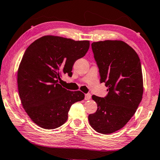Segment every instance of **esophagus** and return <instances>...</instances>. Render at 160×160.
<instances>
[{
    "label": "esophagus",
    "instance_id": "1",
    "mask_svg": "<svg viewBox=\"0 0 160 160\" xmlns=\"http://www.w3.org/2000/svg\"><path fill=\"white\" fill-rule=\"evenodd\" d=\"M85 100H89L91 99V94L90 93H88L85 94Z\"/></svg>",
    "mask_w": 160,
    "mask_h": 160
}]
</instances>
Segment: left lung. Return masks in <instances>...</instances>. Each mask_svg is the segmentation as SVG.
I'll use <instances>...</instances> for the list:
<instances>
[{"instance_id":"1","label":"left lung","mask_w":160,"mask_h":160,"mask_svg":"<svg viewBox=\"0 0 160 160\" xmlns=\"http://www.w3.org/2000/svg\"><path fill=\"white\" fill-rule=\"evenodd\" d=\"M92 49L100 75L108 88L106 97L92 95L97 110L88 116L90 126L102 134L114 132L131 118L142 100L143 81L140 58L122 41L93 42Z\"/></svg>"}]
</instances>
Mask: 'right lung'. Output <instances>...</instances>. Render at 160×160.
I'll return each instance as SVG.
<instances>
[{"instance_id":"right-lung-1","label":"right lung","mask_w":160,"mask_h":160,"mask_svg":"<svg viewBox=\"0 0 160 160\" xmlns=\"http://www.w3.org/2000/svg\"><path fill=\"white\" fill-rule=\"evenodd\" d=\"M89 48V41L44 36L26 49L18 71L19 95L29 118L41 128L63 125L72 104L85 98L82 92L67 90L59 82L61 74L72 75L75 62Z\"/></svg>"}]
</instances>
